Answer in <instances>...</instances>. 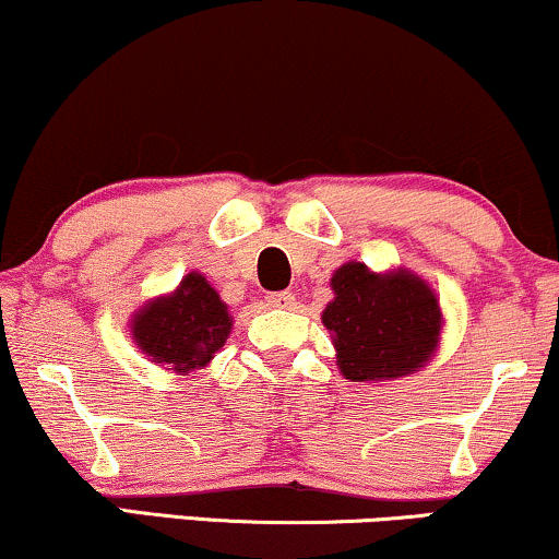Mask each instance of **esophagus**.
Here are the masks:
<instances>
[{
    "label": "esophagus",
    "instance_id": "1",
    "mask_svg": "<svg viewBox=\"0 0 559 559\" xmlns=\"http://www.w3.org/2000/svg\"><path fill=\"white\" fill-rule=\"evenodd\" d=\"M265 301L267 307L273 309H292L296 304V296L292 292H275V294H267Z\"/></svg>",
    "mask_w": 559,
    "mask_h": 559
}]
</instances>
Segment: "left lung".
<instances>
[{
  "instance_id": "left-lung-1",
  "label": "left lung",
  "mask_w": 559,
  "mask_h": 559,
  "mask_svg": "<svg viewBox=\"0 0 559 559\" xmlns=\"http://www.w3.org/2000/svg\"><path fill=\"white\" fill-rule=\"evenodd\" d=\"M335 299L322 312L337 366L350 381H381L420 369L438 343L441 309L430 288L407 271L371 273L364 263L337 267Z\"/></svg>"
}]
</instances>
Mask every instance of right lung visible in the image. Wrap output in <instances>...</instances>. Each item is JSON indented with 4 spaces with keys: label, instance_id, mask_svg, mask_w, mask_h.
<instances>
[{
    "label": "right lung",
    "instance_id": "obj_1",
    "mask_svg": "<svg viewBox=\"0 0 559 559\" xmlns=\"http://www.w3.org/2000/svg\"><path fill=\"white\" fill-rule=\"evenodd\" d=\"M227 304L201 273H188L178 292L146 304L133 317V341L154 364L188 373L206 366L229 337Z\"/></svg>",
    "mask_w": 559,
    "mask_h": 559
}]
</instances>
